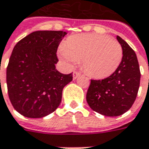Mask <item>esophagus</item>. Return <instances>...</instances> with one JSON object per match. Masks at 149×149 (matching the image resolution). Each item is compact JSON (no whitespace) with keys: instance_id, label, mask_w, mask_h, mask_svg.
Returning <instances> with one entry per match:
<instances>
[{"instance_id":"obj_1","label":"esophagus","mask_w":149,"mask_h":149,"mask_svg":"<svg viewBox=\"0 0 149 149\" xmlns=\"http://www.w3.org/2000/svg\"><path fill=\"white\" fill-rule=\"evenodd\" d=\"M79 76H80V73L79 71H74L73 73V79H76Z\"/></svg>"}]
</instances>
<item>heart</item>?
Instances as JSON below:
<instances>
[{
	"label": "heart",
	"instance_id": "b5f03b06",
	"mask_svg": "<svg viewBox=\"0 0 149 149\" xmlns=\"http://www.w3.org/2000/svg\"><path fill=\"white\" fill-rule=\"evenodd\" d=\"M59 56L68 64L82 59V66L88 75L102 79L118 69L123 52L120 43L108 36L85 33L68 38L59 49Z\"/></svg>",
	"mask_w": 149,
	"mask_h": 149
}]
</instances>
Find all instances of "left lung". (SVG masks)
<instances>
[{"mask_svg":"<svg viewBox=\"0 0 149 149\" xmlns=\"http://www.w3.org/2000/svg\"><path fill=\"white\" fill-rule=\"evenodd\" d=\"M117 40L123 52L119 67L106 79H91L86 93V102L91 109L108 117L120 116L132 107L141 80L135 52L120 36H118Z\"/></svg>","mask_w":149,"mask_h":149,"instance_id":"obj_1","label":"left lung"}]
</instances>
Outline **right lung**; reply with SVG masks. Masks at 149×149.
<instances>
[{"instance_id":"obj_1","label":"right lung","mask_w":149,"mask_h":149,"mask_svg":"<svg viewBox=\"0 0 149 149\" xmlns=\"http://www.w3.org/2000/svg\"><path fill=\"white\" fill-rule=\"evenodd\" d=\"M63 31H37L23 38L14 47L6 70L8 94L20 114L43 118L60 105L65 86L73 74L55 69L57 49Z\"/></svg>"}]
</instances>
